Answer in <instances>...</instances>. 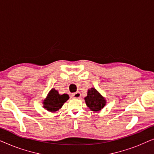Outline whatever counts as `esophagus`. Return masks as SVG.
<instances>
[{
    "mask_svg": "<svg viewBox=\"0 0 154 154\" xmlns=\"http://www.w3.org/2000/svg\"><path fill=\"white\" fill-rule=\"evenodd\" d=\"M71 96H72V97L75 98V99H80L81 97V94L79 92H75V93H73L72 94H71Z\"/></svg>",
    "mask_w": 154,
    "mask_h": 154,
    "instance_id": "obj_1",
    "label": "esophagus"
}]
</instances>
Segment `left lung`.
Wrapping results in <instances>:
<instances>
[{
	"label": "left lung",
	"mask_w": 154,
	"mask_h": 154,
	"mask_svg": "<svg viewBox=\"0 0 154 154\" xmlns=\"http://www.w3.org/2000/svg\"><path fill=\"white\" fill-rule=\"evenodd\" d=\"M85 104L92 111H100L105 106L106 100L94 88L88 89L87 96L85 98Z\"/></svg>",
	"instance_id": "left-lung-1"
}]
</instances>
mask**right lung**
<instances>
[{"label": "right lung", "mask_w": 154, "mask_h": 154, "mask_svg": "<svg viewBox=\"0 0 154 154\" xmlns=\"http://www.w3.org/2000/svg\"><path fill=\"white\" fill-rule=\"evenodd\" d=\"M69 99V94H60L57 90L52 88L46 98L43 101V108L50 112H55L62 108L63 104Z\"/></svg>", "instance_id": "obj_1"}]
</instances>
